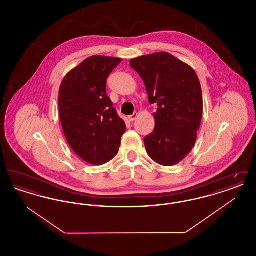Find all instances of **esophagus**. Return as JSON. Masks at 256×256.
Wrapping results in <instances>:
<instances>
[{
	"instance_id": "34e87169",
	"label": "esophagus",
	"mask_w": 256,
	"mask_h": 256,
	"mask_svg": "<svg viewBox=\"0 0 256 256\" xmlns=\"http://www.w3.org/2000/svg\"><path fill=\"white\" fill-rule=\"evenodd\" d=\"M136 118H137V113H134L132 115L128 116V121H130V122H134Z\"/></svg>"
}]
</instances>
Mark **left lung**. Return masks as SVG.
I'll use <instances>...</instances> for the list:
<instances>
[{
    "label": "left lung",
    "instance_id": "left-lung-1",
    "mask_svg": "<svg viewBox=\"0 0 256 256\" xmlns=\"http://www.w3.org/2000/svg\"><path fill=\"white\" fill-rule=\"evenodd\" d=\"M146 86L156 128L144 138L148 156L163 166L180 162L193 148L202 116V87L193 68L169 52L132 60Z\"/></svg>",
    "mask_w": 256,
    "mask_h": 256
}]
</instances>
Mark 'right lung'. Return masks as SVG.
<instances>
[{
    "label": "right lung",
    "mask_w": 256,
    "mask_h": 256,
    "mask_svg": "<svg viewBox=\"0 0 256 256\" xmlns=\"http://www.w3.org/2000/svg\"><path fill=\"white\" fill-rule=\"evenodd\" d=\"M121 61L90 56L65 76L60 88L58 110L66 140L80 158L93 165L116 156L126 130L106 95V80Z\"/></svg>",
    "instance_id": "add662e5"
}]
</instances>
